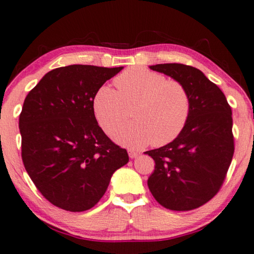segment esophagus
I'll use <instances>...</instances> for the list:
<instances>
[{
    "label": "esophagus",
    "mask_w": 254,
    "mask_h": 254,
    "mask_svg": "<svg viewBox=\"0 0 254 254\" xmlns=\"http://www.w3.org/2000/svg\"><path fill=\"white\" fill-rule=\"evenodd\" d=\"M127 153H128V156H130L131 159H134V158H136V156H137V152L133 151V150H128Z\"/></svg>",
    "instance_id": "1"
}]
</instances>
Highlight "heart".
Listing matches in <instances>:
<instances>
[{
    "mask_svg": "<svg viewBox=\"0 0 254 254\" xmlns=\"http://www.w3.org/2000/svg\"><path fill=\"white\" fill-rule=\"evenodd\" d=\"M117 90L100 87L93 101L95 118L105 133L112 131L131 111V122L113 133L119 144L141 149L152 143L162 146L172 142L187 126L191 96L183 83L143 67H131L115 77Z\"/></svg>",
    "mask_w": 254,
    "mask_h": 254,
    "instance_id": "obj_1",
    "label": "heart"
}]
</instances>
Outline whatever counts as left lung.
<instances>
[{
    "instance_id": "1",
    "label": "left lung",
    "mask_w": 254,
    "mask_h": 254,
    "mask_svg": "<svg viewBox=\"0 0 254 254\" xmlns=\"http://www.w3.org/2000/svg\"><path fill=\"white\" fill-rule=\"evenodd\" d=\"M150 68L186 85L191 96V113L177 139L144 152L155 162L147 187L154 199L169 210L196 209L219 192L231 164V107L219 86L195 67L165 63Z\"/></svg>"
}]
</instances>
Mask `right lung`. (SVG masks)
Instances as JSON below:
<instances>
[{"label":"right lung","instance_id":"add662e5","mask_svg":"<svg viewBox=\"0 0 254 254\" xmlns=\"http://www.w3.org/2000/svg\"><path fill=\"white\" fill-rule=\"evenodd\" d=\"M122 68L58 67L26 95L18 119L23 164L41 194L60 209L93 207L114 171L128 162L127 150L99 127L93 109L96 92Z\"/></svg>","mask_w":254,"mask_h":254}]
</instances>
